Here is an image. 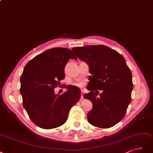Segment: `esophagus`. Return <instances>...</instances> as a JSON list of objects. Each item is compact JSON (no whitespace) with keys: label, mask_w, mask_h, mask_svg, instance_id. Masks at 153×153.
Returning <instances> with one entry per match:
<instances>
[{"label":"esophagus","mask_w":153,"mask_h":153,"mask_svg":"<svg viewBox=\"0 0 153 153\" xmlns=\"http://www.w3.org/2000/svg\"><path fill=\"white\" fill-rule=\"evenodd\" d=\"M81 98L82 99V98H83V94H84V92L82 91H81Z\"/></svg>","instance_id":"1"}]
</instances>
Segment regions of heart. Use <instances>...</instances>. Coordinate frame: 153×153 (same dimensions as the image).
I'll list each match as a JSON object with an SVG mask.
<instances>
[{
    "label": "heart",
    "mask_w": 153,
    "mask_h": 153,
    "mask_svg": "<svg viewBox=\"0 0 153 153\" xmlns=\"http://www.w3.org/2000/svg\"><path fill=\"white\" fill-rule=\"evenodd\" d=\"M77 85H78L79 86H82V83H81V82L78 83V84H77Z\"/></svg>",
    "instance_id": "1"
}]
</instances>
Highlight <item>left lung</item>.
<instances>
[{
	"label": "left lung",
	"mask_w": 153,
	"mask_h": 153,
	"mask_svg": "<svg viewBox=\"0 0 153 153\" xmlns=\"http://www.w3.org/2000/svg\"><path fill=\"white\" fill-rule=\"evenodd\" d=\"M72 50L89 65L91 74L87 86L91 91L83 96L93 104L87 114L88 122L102 128L114 126L126 114L134 87L125 59L104 45L77 47ZM98 90L102 93L97 97Z\"/></svg>",
	"instance_id": "obj_1"
}]
</instances>
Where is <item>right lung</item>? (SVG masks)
<instances>
[{
    "instance_id": "right-lung-1",
    "label": "right lung",
    "mask_w": 153,
    "mask_h": 153,
    "mask_svg": "<svg viewBox=\"0 0 153 153\" xmlns=\"http://www.w3.org/2000/svg\"><path fill=\"white\" fill-rule=\"evenodd\" d=\"M77 58L69 49L54 48L29 61L21 76L23 105L34 124L44 129L60 126L67 121L71 108L79 100L78 88L67 86L65 93L56 95L54 89L65 77V67Z\"/></svg>"
}]
</instances>
